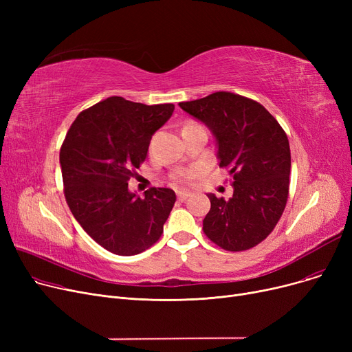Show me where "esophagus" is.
I'll return each instance as SVG.
<instances>
[{"mask_svg": "<svg viewBox=\"0 0 352 352\" xmlns=\"http://www.w3.org/2000/svg\"><path fill=\"white\" fill-rule=\"evenodd\" d=\"M191 194L188 191H177V197L179 201H186Z\"/></svg>", "mask_w": 352, "mask_h": 352, "instance_id": "34e87169", "label": "esophagus"}]
</instances>
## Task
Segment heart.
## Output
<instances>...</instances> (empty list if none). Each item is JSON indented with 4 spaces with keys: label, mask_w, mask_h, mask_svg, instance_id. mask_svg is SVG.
I'll return each instance as SVG.
<instances>
[{
    "label": "heart",
    "mask_w": 352,
    "mask_h": 352,
    "mask_svg": "<svg viewBox=\"0 0 352 352\" xmlns=\"http://www.w3.org/2000/svg\"><path fill=\"white\" fill-rule=\"evenodd\" d=\"M195 125H199L194 121H188L186 125H184V128H190V126H195ZM182 128V129H184ZM202 173H204V168L202 166H191V168H184V170H177L171 178L175 184H190L192 181H195L197 178H199L202 175Z\"/></svg>",
    "instance_id": "1"
}]
</instances>
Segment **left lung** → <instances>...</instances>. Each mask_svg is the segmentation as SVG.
<instances>
[{"label":"left lung","instance_id":"obj_1","mask_svg":"<svg viewBox=\"0 0 352 352\" xmlns=\"http://www.w3.org/2000/svg\"><path fill=\"white\" fill-rule=\"evenodd\" d=\"M179 107L210 126L219 166L232 177L228 201L208 195L204 234L227 251L258 245L272 232L288 201L291 151L285 131L260 102L228 91Z\"/></svg>","mask_w":352,"mask_h":352}]
</instances>
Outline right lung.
I'll list each match as a JSON object with an SVG mask.
<instances>
[{
	"label": "right lung",
	"instance_id": "obj_1",
	"mask_svg": "<svg viewBox=\"0 0 352 352\" xmlns=\"http://www.w3.org/2000/svg\"><path fill=\"white\" fill-rule=\"evenodd\" d=\"M174 108L109 97L81 111L68 129L60 150L67 204L82 230L109 252L137 255L164 231L175 192L150 188L140 198L129 192L128 181Z\"/></svg>",
	"mask_w": 352,
	"mask_h": 352
}]
</instances>
